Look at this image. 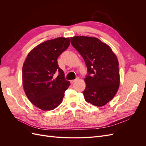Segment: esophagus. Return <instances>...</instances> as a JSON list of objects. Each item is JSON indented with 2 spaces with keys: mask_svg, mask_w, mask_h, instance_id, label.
Instances as JSON below:
<instances>
[{
  "mask_svg": "<svg viewBox=\"0 0 146 146\" xmlns=\"http://www.w3.org/2000/svg\"><path fill=\"white\" fill-rule=\"evenodd\" d=\"M78 80V78H76L75 79V80H70V83L71 84H73L74 83H75V82H76L77 80Z\"/></svg>",
  "mask_w": 146,
  "mask_h": 146,
  "instance_id": "esophagus-1",
  "label": "esophagus"
}]
</instances>
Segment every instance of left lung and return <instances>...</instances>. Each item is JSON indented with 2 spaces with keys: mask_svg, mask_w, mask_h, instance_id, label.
Instances as JSON below:
<instances>
[{
  "mask_svg": "<svg viewBox=\"0 0 146 146\" xmlns=\"http://www.w3.org/2000/svg\"><path fill=\"white\" fill-rule=\"evenodd\" d=\"M70 43L85 61L88 74L85 100L97 107L107 104L115 96L119 86V63L107 44L96 38L74 36Z\"/></svg>",
  "mask_w": 146,
  "mask_h": 146,
  "instance_id": "8db88e82",
  "label": "left lung"
}]
</instances>
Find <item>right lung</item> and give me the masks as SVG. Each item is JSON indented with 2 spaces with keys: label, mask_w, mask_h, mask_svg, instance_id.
Returning <instances> with one entry per match:
<instances>
[{
  "label": "right lung",
  "mask_w": 146,
  "mask_h": 146,
  "mask_svg": "<svg viewBox=\"0 0 146 146\" xmlns=\"http://www.w3.org/2000/svg\"><path fill=\"white\" fill-rule=\"evenodd\" d=\"M69 44L68 38L46 41L31 50L24 63L23 82L26 96L44 111L58 107L70 85L57 61ZM55 74L58 75L57 77H54Z\"/></svg>",
  "instance_id": "right-lung-1"
}]
</instances>
